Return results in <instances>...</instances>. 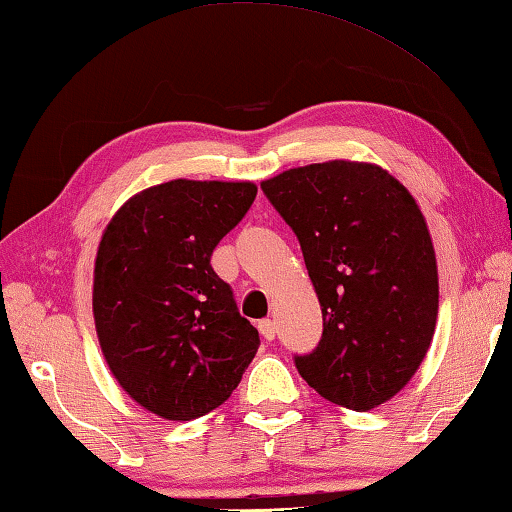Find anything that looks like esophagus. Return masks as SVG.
<instances>
[{"instance_id": "esophagus-1", "label": "esophagus", "mask_w": 512, "mask_h": 512, "mask_svg": "<svg viewBox=\"0 0 512 512\" xmlns=\"http://www.w3.org/2000/svg\"><path fill=\"white\" fill-rule=\"evenodd\" d=\"M257 329H259V333H262V338H264V340H273V338H275V333H277V327H275V322H273V320H262V322H257Z\"/></svg>"}]
</instances>
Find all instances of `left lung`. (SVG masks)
I'll return each instance as SVG.
<instances>
[{
  "mask_svg": "<svg viewBox=\"0 0 512 512\" xmlns=\"http://www.w3.org/2000/svg\"><path fill=\"white\" fill-rule=\"evenodd\" d=\"M300 241L322 309L318 347L295 356L327 401L365 412L407 385L434 336L439 275L430 232L383 167L329 161L262 183Z\"/></svg>",
  "mask_w": 512,
  "mask_h": 512,
  "instance_id": "8db88e82",
  "label": "left lung"
}]
</instances>
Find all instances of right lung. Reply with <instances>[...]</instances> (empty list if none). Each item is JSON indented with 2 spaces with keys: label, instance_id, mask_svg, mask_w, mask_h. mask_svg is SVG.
<instances>
[{
  "label": "right lung",
  "instance_id": "add662e5",
  "mask_svg": "<svg viewBox=\"0 0 512 512\" xmlns=\"http://www.w3.org/2000/svg\"><path fill=\"white\" fill-rule=\"evenodd\" d=\"M253 183L154 185L102 235L94 318L102 353L134 401L170 421L226 403L259 347L212 250L253 206Z\"/></svg>",
  "mask_w": 512,
  "mask_h": 512
}]
</instances>
